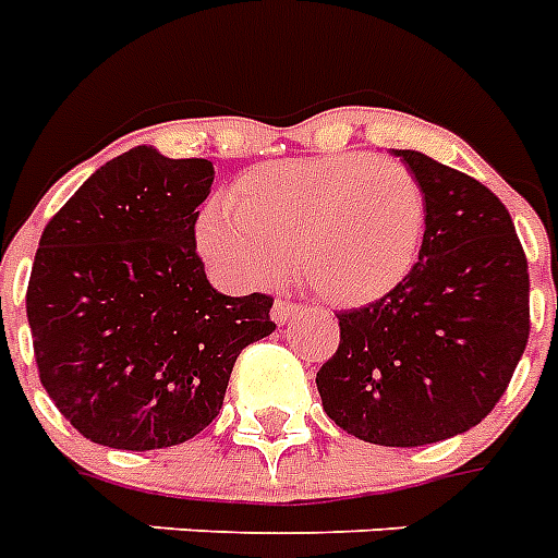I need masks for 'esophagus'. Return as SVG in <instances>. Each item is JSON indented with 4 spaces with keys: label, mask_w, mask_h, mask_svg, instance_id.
I'll return each instance as SVG.
<instances>
[{
    "label": "esophagus",
    "mask_w": 558,
    "mask_h": 558,
    "mask_svg": "<svg viewBox=\"0 0 558 558\" xmlns=\"http://www.w3.org/2000/svg\"><path fill=\"white\" fill-rule=\"evenodd\" d=\"M298 310H301V306L292 304V301H275V306H271V322L275 324L292 322V318L298 315Z\"/></svg>",
    "instance_id": "1"
}]
</instances>
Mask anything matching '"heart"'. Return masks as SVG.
Returning <instances> with one entry per match:
<instances>
[{
    "label": "heart",
    "mask_w": 558,
    "mask_h": 558,
    "mask_svg": "<svg viewBox=\"0 0 558 558\" xmlns=\"http://www.w3.org/2000/svg\"><path fill=\"white\" fill-rule=\"evenodd\" d=\"M428 199L411 168L367 153L269 161L202 210V254L222 275L269 283L295 260L298 278L341 306L379 301L414 271Z\"/></svg>",
    "instance_id": "b5f03b06"
}]
</instances>
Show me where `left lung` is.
<instances>
[{"label":"left lung","instance_id":"8db88e82","mask_svg":"<svg viewBox=\"0 0 558 558\" xmlns=\"http://www.w3.org/2000/svg\"><path fill=\"white\" fill-rule=\"evenodd\" d=\"M397 156L428 199L423 254L393 292L339 313L315 385L339 428L411 449L469 432L504 397L530 339V275L489 187L425 153Z\"/></svg>","mask_w":558,"mask_h":558}]
</instances>
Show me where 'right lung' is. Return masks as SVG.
Returning a JSON list of instances; mask_svg holds the SVG:
<instances>
[{
  "label": "right lung",
  "instance_id": "right-lung-1",
  "mask_svg": "<svg viewBox=\"0 0 558 558\" xmlns=\"http://www.w3.org/2000/svg\"><path fill=\"white\" fill-rule=\"evenodd\" d=\"M208 159L133 147L48 219L28 310L43 388L92 442L168 449L210 425L240 350L275 330L271 295H222L196 254Z\"/></svg>",
  "mask_w": 558,
  "mask_h": 558
}]
</instances>
